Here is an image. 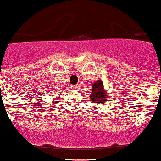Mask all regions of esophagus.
<instances>
[{"instance_id":"obj_1","label":"esophagus","mask_w":161,"mask_h":161,"mask_svg":"<svg viewBox=\"0 0 161 161\" xmlns=\"http://www.w3.org/2000/svg\"><path fill=\"white\" fill-rule=\"evenodd\" d=\"M77 85L72 86V89H77Z\"/></svg>"}]
</instances>
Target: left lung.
I'll use <instances>...</instances> for the list:
<instances>
[{
    "mask_svg": "<svg viewBox=\"0 0 161 161\" xmlns=\"http://www.w3.org/2000/svg\"><path fill=\"white\" fill-rule=\"evenodd\" d=\"M91 101L97 104H104L106 102L109 101L107 92L103 86L101 80H96L92 87V92L89 96Z\"/></svg>",
    "mask_w": 161,
    "mask_h": 161,
    "instance_id": "left-lung-1",
    "label": "left lung"
}]
</instances>
